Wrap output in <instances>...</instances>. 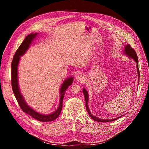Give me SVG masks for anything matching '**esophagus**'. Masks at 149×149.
<instances>
[{
	"label": "esophagus",
	"instance_id": "1",
	"mask_svg": "<svg viewBox=\"0 0 149 149\" xmlns=\"http://www.w3.org/2000/svg\"><path fill=\"white\" fill-rule=\"evenodd\" d=\"M76 79H77L78 81H80V82H83L84 79V75H83L81 74H78L77 76H76Z\"/></svg>",
	"mask_w": 149,
	"mask_h": 149
}]
</instances>
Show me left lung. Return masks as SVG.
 I'll return each mask as SVG.
<instances>
[{
  "mask_svg": "<svg viewBox=\"0 0 149 149\" xmlns=\"http://www.w3.org/2000/svg\"><path fill=\"white\" fill-rule=\"evenodd\" d=\"M124 54L126 55H127L129 57L132 58V59L136 62L137 63V73H138V76H139V62H138V58H137V53L136 52H135L134 49L131 47V46L129 44H127V45H126L124 48ZM139 81V80H138ZM83 94H84V98H85V102H86V109H87V111L88 112V114H89L90 117L91 118L94 120L95 121H97V122H101V123H107V122H111V121H114L116 119H118V118H121V116H123L124 115L121 116H119L118 117V118H115V119H100V118H96V117H95L94 116L92 115L91 112H90L89 111V109L88 107V99H89V96H88V91L86 90V89L83 88Z\"/></svg>",
  "mask_w": 149,
  "mask_h": 149,
  "instance_id": "8db88e82",
  "label": "left lung"
}]
</instances>
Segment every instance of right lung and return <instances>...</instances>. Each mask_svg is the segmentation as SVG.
I'll use <instances>...</instances> for the list:
<instances>
[{"instance_id": "obj_1", "label": "right lung", "mask_w": 149, "mask_h": 149, "mask_svg": "<svg viewBox=\"0 0 149 149\" xmlns=\"http://www.w3.org/2000/svg\"><path fill=\"white\" fill-rule=\"evenodd\" d=\"M38 35L37 33H30L26 36L23 42L22 43L20 46L17 49L14 56L13 58V60L11 65V81H12V88L13 92L15 94L16 100L19 103V104L24 112L29 114L33 118L37 119L41 122H50L55 120L58 116H59L60 112L62 109L63 107V101L66 89L68 88L69 86L71 85L73 81V77H70L65 79L63 83H62L61 86L60 88V104L58 109L53 112L52 114L45 115L39 113V112L35 111L33 109L29 106L27 104L25 101L24 98L22 96L20 93L19 82H18V76H17V70H18V65L19 63L20 56L24 55L26 50L29 49L30 44L32 42V40L36 37V36Z\"/></svg>"}]
</instances>
